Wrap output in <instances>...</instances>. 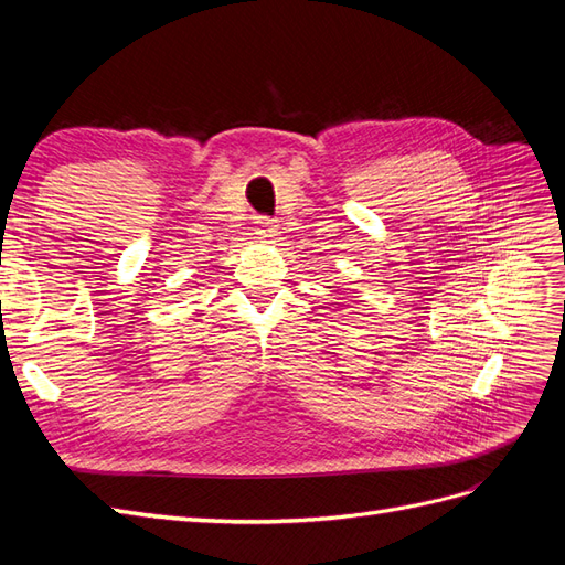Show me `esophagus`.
Segmentation results:
<instances>
[{
	"label": "esophagus",
	"mask_w": 565,
	"mask_h": 565,
	"mask_svg": "<svg viewBox=\"0 0 565 565\" xmlns=\"http://www.w3.org/2000/svg\"><path fill=\"white\" fill-rule=\"evenodd\" d=\"M256 233H259V237H273L278 233V224L273 218H259L256 221Z\"/></svg>",
	"instance_id": "1"
}]
</instances>
